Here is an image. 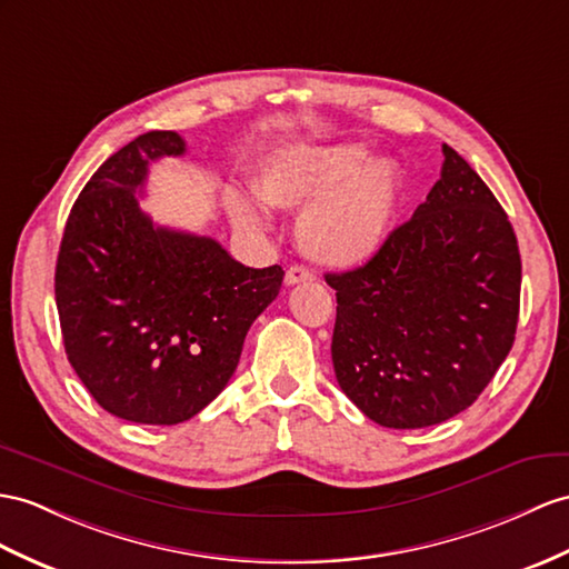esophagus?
<instances>
[{
    "label": "esophagus",
    "mask_w": 569,
    "mask_h": 569,
    "mask_svg": "<svg viewBox=\"0 0 569 569\" xmlns=\"http://www.w3.org/2000/svg\"><path fill=\"white\" fill-rule=\"evenodd\" d=\"M311 280H316V274L303 266H292L287 270V277H284L287 284H299V282H311Z\"/></svg>",
    "instance_id": "34e87169"
}]
</instances>
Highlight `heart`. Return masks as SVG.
<instances>
[{"mask_svg": "<svg viewBox=\"0 0 569 569\" xmlns=\"http://www.w3.org/2000/svg\"><path fill=\"white\" fill-rule=\"evenodd\" d=\"M256 196L297 217V243L326 268L367 262L389 241L403 200V178L389 159H369L359 144L292 147L270 157L253 176ZM229 217L243 231H262L268 219L251 200L231 192Z\"/></svg>", "mask_w": 569, "mask_h": 569, "instance_id": "b5f03b06", "label": "heart"}]
</instances>
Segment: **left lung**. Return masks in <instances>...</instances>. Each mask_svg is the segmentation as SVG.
Instances as JSON below:
<instances>
[{"instance_id": "1", "label": "left lung", "mask_w": 569, "mask_h": 569, "mask_svg": "<svg viewBox=\"0 0 569 569\" xmlns=\"http://www.w3.org/2000/svg\"><path fill=\"white\" fill-rule=\"evenodd\" d=\"M441 151V178L381 251L326 274L338 299L336 379L381 427L420 429L463 412L515 345V229L468 161Z\"/></svg>"}]
</instances>
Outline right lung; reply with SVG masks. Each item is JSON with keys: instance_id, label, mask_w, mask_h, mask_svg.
Listing matches in <instances>:
<instances>
[{"instance_id": "1", "label": "right lung", "mask_w": 569, "mask_h": 569, "mask_svg": "<svg viewBox=\"0 0 569 569\" xmlns=\"http://www.w3.org/2000/svg\"><path fill=\"white\" fill-rule=\"evenodd\" d=\"M180 154L183 137L154 130L106 159L69 212L54 268L69 365L103 410L140 425L186 422L224 391L284 277L140 210L149 163Z\"/></svg>"}]
</instances>
